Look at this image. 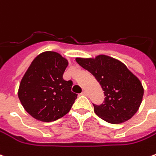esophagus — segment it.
Wrapping results in <instances>:
<instances>
[{"instance_id": "34e87169", "label": "esophagus", "mask_w": 156, "mask_h": 156, "mask_svg": "<svg viewBox=\"0 0 156 156\" xmlns=\"http://www.w3.org/2000/svg\"><path fill=\"white\" fill-rule=\"evenodd\" d=\"M81 94L82 95H87V92H86L85 90H83V91L81 93Z\"/></svg>"}]
</instances>
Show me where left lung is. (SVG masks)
<instances>
[{"mask_svg":"<svg viewBox=\"0 0 156 156\" xmlns=\"http://www.w3.org/2000/svg\"><path fill=\"white\" fill-rule=\"evenodd\" d=\"M76 62L95 77L104 91V104L94 105L97 116L113 124L122 123L134 116L142 102L144 87L124 63L106 55L77 57Z\"/></svg>","mask_w":156,"mask_h":156,"instance_id":"8db88e82","label":"left lung"}]
</instances>
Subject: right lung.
Masks as SVG:
<instances>
[{"mask_svg": "<svg viewBox=\"0 0 156 156\" xmlns=\"http://www.w3.org/2000/svg\"><path fill=\"white\" fill-rule=\"evenodd\" d=\"M68 61L55 51L40 53L22 78L17 95L26 112L41 122H53L71 110L78 94L62 78Z\"/></svg>", "mask_w": 156, "mask_h": 156, "instance_id": "right-lung-1", "label": "right lung"}]
</instances>
